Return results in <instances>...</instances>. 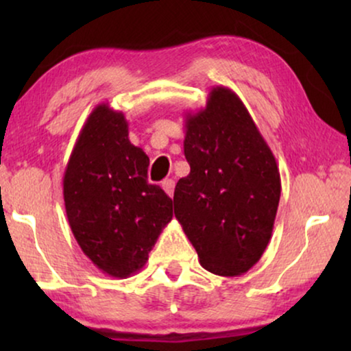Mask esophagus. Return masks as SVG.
<instances>
[{"mask_svg":"<svg viewBox=\"0 0 351 351\" xmlns=\"http://www.w3.org/2000/svg\"><path fill=\"white\" fill-rule=\"evenodd\" d=\"M161 186H162V190H165L166 193L171 196V198H172V196H174V186H176V182L174 180H172V179L162 180L161 182Z\"/></svg>","mask_w":351,"mask_h":351,"instance_id":"1","label":"esophagus"}]
</instances>
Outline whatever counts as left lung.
I'll return each instance as SVG.
<instances>
[{"instance_id": "left-lung-1", "label": "left lung", "mask_w": 351, "mask_h": 351, "mask_svg": "<svg viewBox=\"0 0 351 351\" xmlns=\"http://www.w3.org/2000/svg\"><path fill=\"white\" fill-rule=\"evenodd\" d=\"M184 153L190 174L176 185V219L203 268L243 275L271 238L281 196L275 156L241 99L223 86L185 114Z\"/></svg>"}]
</instances>
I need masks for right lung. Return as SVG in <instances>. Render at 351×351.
Returning a JSON list of instances; mask_svg holds the SVG:
<instances>
[{
    "mask_svg": "<svg viewBox=\"0 0 351 351\" xmlns=\"http://www.w3.org/2000/svg\"><path fill=\"white\" fill-rule=\"evenodd\" d=\"M148 156L108 104L93 110L66 162V219L84 256L112 278L143 268L172 219V199L147 182Z\"/></svg>",
    "mask_w": 351,
    "mask_h": 351,
    "instance_id": "right-lung-1",
    "label": "right lung"
}]
</instances>
